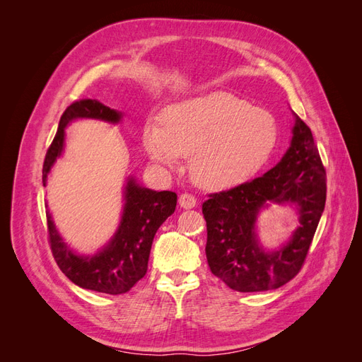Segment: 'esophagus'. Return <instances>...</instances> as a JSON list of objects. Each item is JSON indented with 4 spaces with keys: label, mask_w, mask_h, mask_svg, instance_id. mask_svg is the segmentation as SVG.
<instances>
[{
    "label": "esophagus",
    "mask_w": 362,
    "mask_h": 362,
    "mask_svg": "<svg viewBox=\"0 0 362 362\" xmlns=\"http://www.w3.org/2000/svg\"><path fill=\"white\" fill-rule=\"evenodd\" d=\"M180 205L184 208V210H190V208L196 206V198L193 194H189V193H182L180 196Z\"/></svg>",
    "instance_id": "1"
}]
</instances>
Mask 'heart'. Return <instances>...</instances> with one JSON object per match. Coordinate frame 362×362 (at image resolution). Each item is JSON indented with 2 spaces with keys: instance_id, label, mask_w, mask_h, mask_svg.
I'll return each instance as SVG.
<instances>
[{
  "instance_id": "heart-1",
  "label": "heart",
  "mask_w": 362,
  "mask_h": 362,
  "mask_svg": "<svg viewBox=\"0 0 362 362\" xmlns=\"http://www.w3.org/2000/svg\"><path fill=\"white\" fill-rule=\"evenodd\" d=\"M161 127L149 122L144 145L149 158L177 168L190 157L193 181L208 190L234 189L266 166L279 137L275 116L226 92L168 107Z\"/></svg>"
}]
</instances>
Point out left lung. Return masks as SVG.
Returning a JSON list of instances; mask_svg holds the SVG:
<instances>
[{"label": "left lung", "mask_w": 362, "mask_h": 362, "mask_svg": "<svg viewBox=\"0 0 362 362\" xmlns=\"http://www.w3.org/2000/svg\"><path fill=\"white\" fill-rule=\"evenodd\" d=\"M290 146L262 177L210 194L202 204L205 254L211 273L242 293L282 287L298 275L308 254L326 202V173L311 129L291 110ZM270 203L291 204L300 225L289 242L267 251L256 233L259 213Z\"/></svg>", "instance_id": "1"}]
</instances>
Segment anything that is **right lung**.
<instances>
[{
	"mask_svg": "<svg viewBox=\"0 0 362 362\" xmlns=\"http://www.w3.org/2000/svg\"><path fill=\"white\" fill-rule=\"evenodd\" d=\"M124 113L96 100H81L71 104L60 117L59 129L43 161L42 182L47 187L49 172L64 149V129L76 119H96L119 124ZM177 193L156 192L141 185L134 177L127 178L124 187V210L113 237L95 254L83 255L64 243L47 211L49 243L60 270L81 288L122 294L129 291L146 275L152 240L157 229L173 214Z\"/></svg>",
	"mask_w": 362,
	"mask_h": 362,
	"instance_id": "1",
	"label": "right lung"
}]
</instances>
